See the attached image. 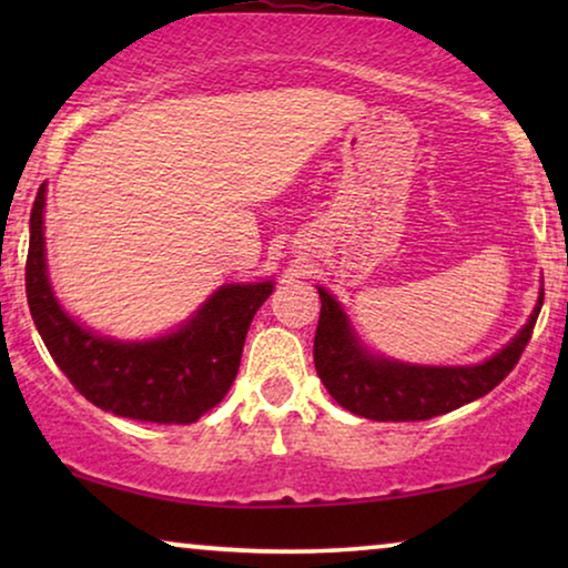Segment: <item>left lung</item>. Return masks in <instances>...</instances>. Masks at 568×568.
Returning <instances> with one entry per match:
<instances>
[{
	"mask_svg": "<svg viewBox=\"0 0 568 568\" xmlns=\"http://www.w3.org/2000/svg\"><path fill=\"white\" fill-rule=\"evenodd\" d=\"M317 292H321V321L313 346L317 377L338 406L372 422H426L491 393L515 369L525 346L530 344L542 307L540 294L523 331L484 364L418 367V364L372 356L356 341L338 302L323 286H317Z\"/></svg>",
	"mask_w": 568,
	"mask_h": 568,
	"instance_id": "1",
	"label": "left lung"
}]
</instances>
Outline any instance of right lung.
<instances>
[{"label": "right lung", "instance_id": "1", "mask_svg": "<svg viewBox=\"0 0 568 568\" xmlns=\"http://www.w3.org/2000/svg\"><path fill=\"white\" fill-rule=\"evenodd\" d=\"M45 183L30 209L26 294L45 348L98 408L152 424H193L235 383L253 315L274 282L224 284L181 328L152 341H113L74 323L45 274Z\"/></svg>", "mask_w": 568, "mask_h": 568}]
</instances>
